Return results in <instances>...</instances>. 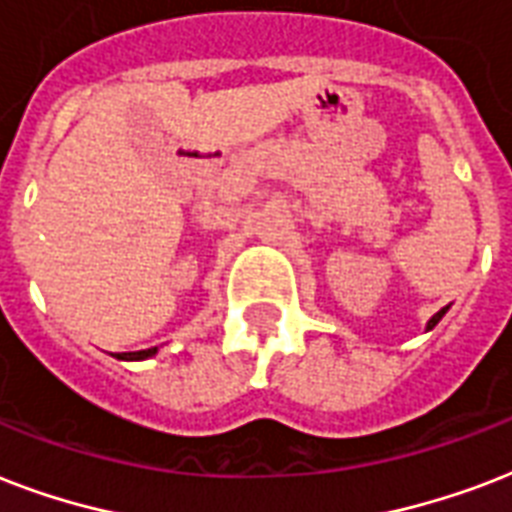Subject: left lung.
<instances>
[{"instance_id": "obj_1", "label": "left lung", "mask_w": 512, "mask_h": 512, "mask_svg": "<svg viewBox=\"0 0 512 512\" xmlns=\"http://www.w3.org/2000/svg\"><path fill=\"white\" fill-rule=\"evenodd\" d=\"M446 311H449V308H441V311H438V313H436V316H433V319H430V321H428V332H430V329H433V327H436L438 321L444 319V313H446Z\"/></svg>"}]
</instances>
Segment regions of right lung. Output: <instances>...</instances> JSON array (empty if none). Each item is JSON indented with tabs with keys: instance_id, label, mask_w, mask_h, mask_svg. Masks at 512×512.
<instances>
[{
	"instance_id": "1",
	"label": "right lung",
	"mask_w": 512,
	"mask_h": 512,
	"mask_svg": "<svg viewBox=\"0 0 512 512\" xmlns=\"http://www.w3.org/2000/svg\"><path fill=\"white\" fill-rule=\"evenodd\" d=\"M156 353V348H148V350H138V353H122L119 358H130V361H140V358H151Z\"/></svg>"
}]
</instances>
